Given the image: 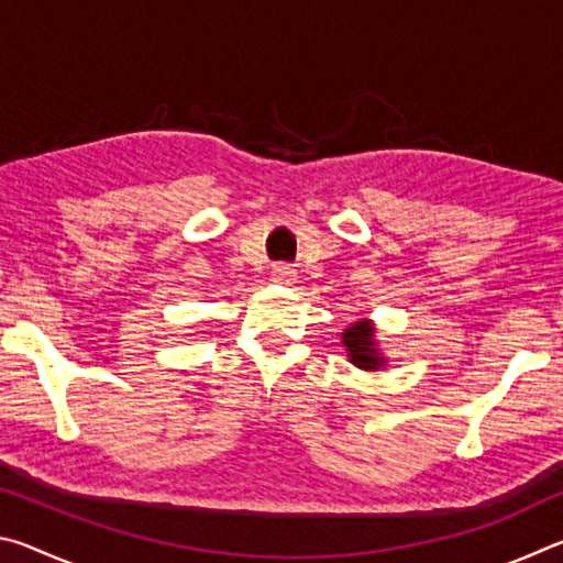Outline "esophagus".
Segmentation results:
<instances>
[{"instance_id": "esophagus-1", "label": "esophagus", "mask_w": 563, "mask_h": 563, "mask_svg": "<svg viewBox=\"0 0 563 563\" xmlns=\"http://www.w3.org/2000/svg\"><path fill=\"white\" fill-rule=\"evenodd\" d=\"M292 268H288V265H275L273 268V280L275 283H290L292 280Z\"/></svg>"}]
</instances>
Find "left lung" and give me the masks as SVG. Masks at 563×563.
<instances>
[{"label": "left lung", "instance_id": "left-lung-1", "mask_svg": "<svg viewBox=\"0 0 563 563\" xmlns=\"http://www.w3.org/2000/svg\"><path fill=\"white\" fill-rule=\"evenodd\" d=\"M342 345L347 347V357L360 369H379L385 365V357L379 355L375 342V328L369 320H360L342 332Z\"/></svg>", "mask_w": 563, "mask_h": 563}]
</instances>
